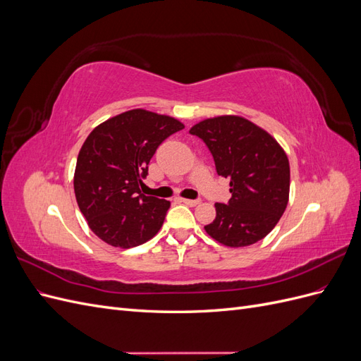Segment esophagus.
<instances>
[{
	"label": "esophagus",
	"instance_id": "esophagus-1",
	"mask_svg": "<svg viewBox=\"0 0 361 361\" xmlns=\"http://www.w3.org/2000/svg\"><path fill=\"white\" fill-rule=\"evenodd\" d=\"M180 202H183L185 204H188V206H195V204H197L200 200L199 199H180Z\"/></svg>",
	"mask_w": 361,
	"mask_h": 361
}]
</instances>
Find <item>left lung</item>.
<instances>
[{"label":"left lung","mask_w":361,"mask_h":361,"mask_svg":"<svg viewBox=\"0 0 361 361\" xmlns=\"http://www.w3.org/2000/svg\"><path fill=\"white\" fill-rule=\"evenodd\" d=\"M190 134L209 149L216 174L231 180V199L215 203L207 235L227 247L264 239L279 223L289 199L290 170L285 152L264 129L238 116L207 118Z\"/></svg>","instance_id":"left-lung-1"}]
</instances>
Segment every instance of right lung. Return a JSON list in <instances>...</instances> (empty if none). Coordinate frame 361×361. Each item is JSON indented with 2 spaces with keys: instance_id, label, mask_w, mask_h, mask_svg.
<instances>
[{
  "instance_id": "obj_1",
  "label": "right lung",
  "mask_w": 361,
  "mask_h": 361,
  "mask_svg": "<svg viewBox=\"0 0 361 361\" xmlns=\"http://www.w3.org/2000/svg\"><path fill=\"white\" fill-rule=\"evenodd\" d=\"M183 129L179 120L130 110L94 128L76 159L73 188L96 236L113 247H137L154 238L170 202L141 194L149 162L164 140Z\"/></svg>"
}]
</instances>
